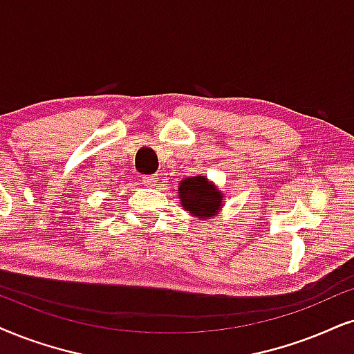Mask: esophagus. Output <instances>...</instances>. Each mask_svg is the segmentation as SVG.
Wrapping results in <instances>:
<instances>
[{
	"label": "esophagus",
	"mask_w": 354,
	"mask_h": 354,
	"mask_svg": "<svg viewBox=\"0 0 354 354\" xmlns=\"http://www.w3.org/2000/svg\"><path fill=\"white\" fill-rule=\"evenodd\" d=\"M142 181H144V185H147V186L155 187L156 183H158V178H156L155 174H145V176L142 178Z\"/></svg>",
	"instance_id": "34e87169"
}]
</instances>
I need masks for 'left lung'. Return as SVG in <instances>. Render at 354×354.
I'll use <instances>...</instances> for the list:
<instances>
[{
    "mask_svg": "<svg viewBox=\"0 0 354 354\" xmlns=\"http://www.w3.org/2000/svg\"><path fill=\"white\" fill-rule=\"evenodd\" d=\"M181 205L192 217L210 218L222 207L223 194L205 176L185 178L178 187Z\"/></svg>",
    "mask_w": 354,
    "mask_h": 354,
    "instance_id": "left-lung-1",
    "label": "left lung"
}]
</instances>
